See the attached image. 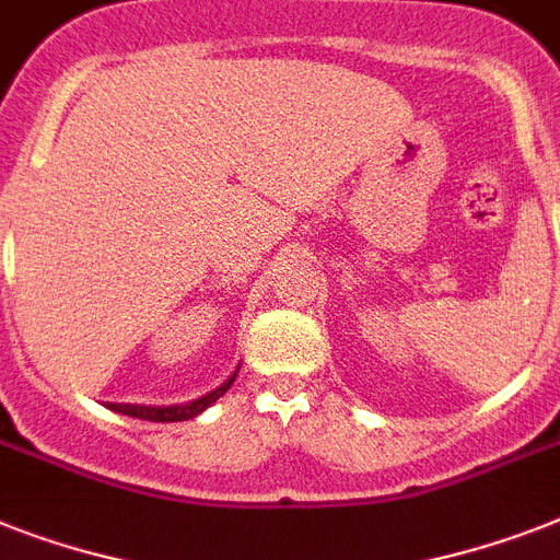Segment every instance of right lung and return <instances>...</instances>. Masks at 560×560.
Here are the masks:
<instances>
[{
  "label": "right lung",
  "mask_w": 560,
  "mask_h": 560,
  "mask_svg": "<svg viewBox=\"0 0 560 560\" xmlns=\"http://www.w3.org/2000/svg\"><path fill=\"white\" fill-rule=\"evenodd\" d=\"M234 383V374H231L229 381L220 386V389L208 392L206 397H200V400H191V404H183V406H133V404H110L108 409H114V412L119 415H128V418H140V420H151V423H174V420H188L194 418V415H200L202 409H208V406L214 404L217 397L225 395L229 392V386Z\"/></svg>",
  "instance_id": "add662e5"
}]
</instances>
